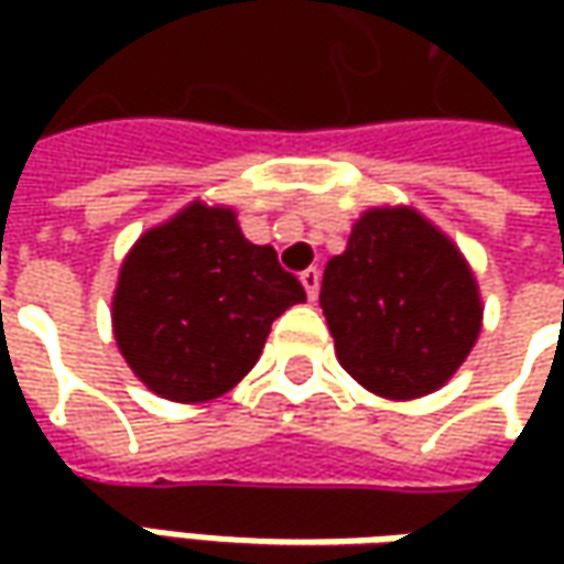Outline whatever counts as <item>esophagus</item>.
<instances>
[{"label": "esophagus", "instance_id": "esophagus-1", "mask_svg": "<svg viewBox=\"0 0 564 564\" xmlns=\"http://www.w3.org/2000/svg\"><path fill=\"white\" fill-rule=\"evenodd\" d=\"M301 285H304V292H307V297L311 301H316V294H319V270H304L301 272Z\"/></svg>", "mask_w": 564, "mask_h": 564}]
</instances>
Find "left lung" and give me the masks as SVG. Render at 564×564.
<instances>
[{
    "label": "left lung",
    "mask_w": 564,
    "mask_h": 564,
    "mask_svg": "<svg viewBox=\"0 0 564 564\" xmlns=\"http://www.w3.org/2000/svg\"><path fill=\"white\" fill-rule=\"evenodd\" d=\"M319 307L338 364L379 399L436 392L484 326V301L458 245L414 206H370L326 263Z\"/></svg>",
    "instance_id": "obj_1"
}]
</instances>
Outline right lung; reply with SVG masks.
<instances>
[{"instance_id":"add662e5","label":"right lung","mask_w":564,"mask_h":564,"mask_svg":"<svg viewBox=\"0 0 564 564\" xmlns=\"http://www.w3.org/2000/svg\"><path fill=\"white\" fill-rule=\"evenodd\" d=\"M307 294L270 245H250L231 206L194 200L124 253L112 336L160 399L226 395L257 364L270 326Z\"/></svg>"}]
</instances>
